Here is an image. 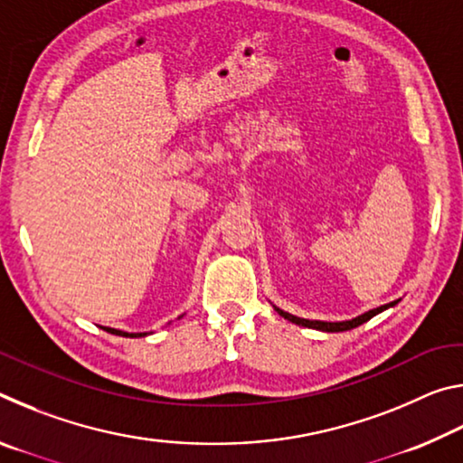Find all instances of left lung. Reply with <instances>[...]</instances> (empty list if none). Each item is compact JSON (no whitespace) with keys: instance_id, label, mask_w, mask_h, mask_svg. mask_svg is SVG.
I'll use <instances>...</instances> for the list:
<instances>
[{"instance_id":"1","label":"left lung","mask_w":463,"mask_h":463,"mask_svg":"<svg viewBox=\"0 0 463 463\" xmlns=\"http://www.w3.org/2000/svg\"><path fill=\"white\" fill-rule=\"evenodd\" d=\"M396 304H398V300L390 302V304H383V307H378V308H373V310H367V312H364V315H359V317L351 318V320H336V323H326V320L300 318V317L289 315V312L281 310V308H278V307H273V310H276L279 317H284L286 320H289V323H294V325L308 326V328H317V331H323V333H343V331H351V328H355V326H359V325L367 323V320L373 318L375 315H380V312L388 310V308H392V307H396Z\"/></svg>"}]
</instances>
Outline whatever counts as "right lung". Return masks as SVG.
<instances>
[{
  "label": "right lung",
  "mask_w": 463,
  "mask_h": 463,
  "mask_svg": "<svg viewBox=\"0 0 463 463\" xmlns=\"http://www.w3.org/2000/svg\"><path fill=\"white\" fill-rule=\"evenodd\" d=\"M104 331L112 333V335H118V336H132V339H137V336H145L146 333H127V331H120V328H109V326H101Z\"/></svg>",
  "instance_id": "1"
}]
</instances>
